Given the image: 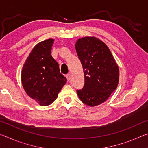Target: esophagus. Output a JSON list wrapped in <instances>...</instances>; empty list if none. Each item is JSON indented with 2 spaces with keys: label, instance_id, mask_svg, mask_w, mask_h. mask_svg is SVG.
<instances>
[{
  "label": "esophagus",
  "instance_id": "1",
  "mask_svg": "<svg viewBox=\"0 0 148 148\" xmlns=\"http://www.w3.org/2000/svg\"><path fill=\"white\" fill-rule=\"evenodd\" d=\"M66 78L67 79V81H69L70 80V79H71V75H70V74H67L66 75Z\"/></svg>",
  "mask_w": 148,
  "mask_h": 148
}]
</instances>
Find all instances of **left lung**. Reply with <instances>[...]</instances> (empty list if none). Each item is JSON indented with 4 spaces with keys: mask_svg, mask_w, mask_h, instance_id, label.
Instances as JSON below:
<instances>
[{
    "mask_svg": "<svg viewBox=\"0 0 148 148\" xmlns=\"http://www.w3.org/2000/svg\"><path fill=\"white\" fill-rule=\"evenodd\" d=\"M75 49L84 71L85 85L77 95L89 106L105 102L116 88L119 69L111 51L103 42L95 37L79 39Z\"/></svg>",
    "mask_w": 148,
    "mask_h": 148,
    "instance_id": "1",
    "label": "left lung"
}]
</instances>
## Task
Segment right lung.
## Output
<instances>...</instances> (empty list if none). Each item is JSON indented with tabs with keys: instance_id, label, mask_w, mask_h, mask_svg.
I'll return each mask as SVG.
<instances>
[{
	"instance_id": "right-lung-1",
	"label": "right lung",
	"mask_w": 148,
	"mask_h": 148,
	"mask_svg": "<svg viewBox=\"0 0 148 148\" xmlns=\"http://www.w3.org/2000/svg\"><path fill=\"white\" fill-rule=\"evenodd\" d=\"M53 42L48 39L38 43L27 58L21 73L24 90L41 106L53 103L67 81L51 55Z\"/></svg>"
}]
</instances>
